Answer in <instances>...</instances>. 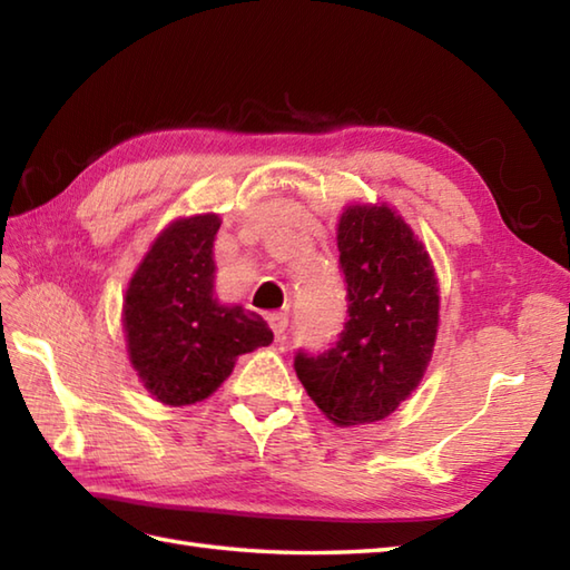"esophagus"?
Returning <instances> with one entry per match:
<instances>
[{
    "mask_svg": "<svg viewBox=\"0 0 570 570\" xmlns=\"http://www.w3.org/2000/svg\"><path fill=\"white\" fill-rule=\"evenodd\" d=\"M266 321H269V328L274 331V335L278 337V341H282V337L286 335V328H288V316H286V313H272V316L266 318Z\"/></svg>",
    "mask_w": 570,
    "mask_h": 570,
    "instance_id": "esophagus-1",
    "label": "esophagus"
}]
</instances>
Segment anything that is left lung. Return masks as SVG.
<instances>
[{
  "mask_svg": "<svg viewBox=\"0 0 570 570\" xmlns=\"http://www.w3.org/2000/svg\"><path fill=\"white\" fill-rule=\"evenodd\" d=\"M347 321L323 353L298 350L308 396L337 426L390 416L416 390L439 333V282L426 247L386 205H350L337 223Z\"/></svg>",
  "mask_w": 570,
  "mask_h": 570,
  "instance_id": "obj_1",
  "label": "left lung"
}]
</instances>
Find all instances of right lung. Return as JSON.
<instances>
[{"label":"right lung","instance_id":"add662e5","mask_svg":"<svg viewBox=\"0 0 570 570\" xmlns=\"http://www.w3.org/2000/svg\"><path fill=\"white\" fill-rule=\"evenodd\" d=\"M217 229L220 217L213 213L168 225L125 296L129 360L149 394L168 406L208 399L239 355L274 341L259 313L213 296Z\"/></svg>","mask_w":570,"mask_h":570}]
</instances>
